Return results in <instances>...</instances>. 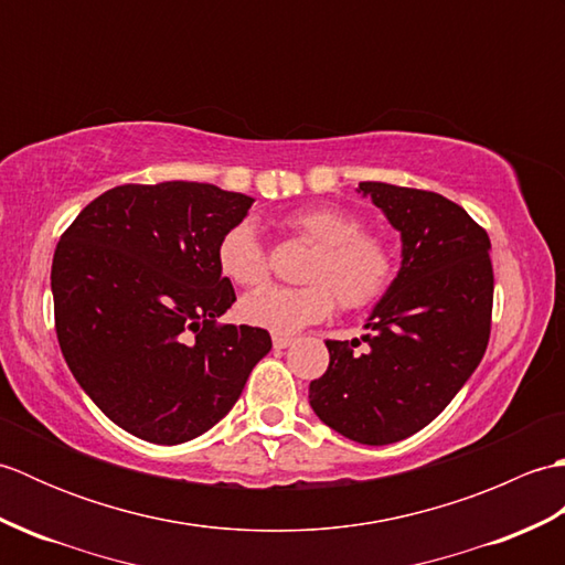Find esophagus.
Instances as JSON below:
<instances>
[{
	"label": "esophagus",
	"mask_w": 565,
	"mask_h": 565,
	"mask_svg": "<svg viewBox=\"0 0 565 565\" xmlns=\"http://www.w3.org/2000/svg\"><path fill=\"white\" fill-rule=\"evenodd\" d=\"M296 340L294 338H281V334H274V350H286L291 347Z\"/></svg>",
	"instance_id": "esophagus-1"
}]
</instances>
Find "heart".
<instances>
[{
	"mask_svg": "<svg viewBox=\"0 0 565 565\" xmlns=\"http://www.w3.org/2000/svg\"><path fill=\"white\" fill-rule=\"evenodd\" d=\"M281 225L316 245L306 262L303 286H267L239 301V316L274 334H294L326 320L334 298L347 310H359L388 291L395 276V255L388 239L364 231L359 215L334 206H303L284 215ZM218 269L237 286L267 281L269 264L252 223H235L215 247Z\"/></svg>",
	"mask_w": 565,
	"mask_h": 565,
	"instance_id": "obj_1",
	"label": "heart"
}]
</instances>
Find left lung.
Masks as SVG:
<instances>
[{"label": "left lung", "instance_id": "left-lung-1", "mask_svg": "<svg viewBox=\"0 0 565 565\" xmlns=\"http://www.w3.org/2000/svg\"><path fill=\"white\" fill-rule=\"evenodd\" d=\"M403 237V264L359 340H328L310 381L316 415L359 444H393L427 427L481 364L493 316L490 237L435 191L362 182Z\"/></svg>", "mask_w": 565, "mask_h": 565}]
</instances>
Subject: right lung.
I'll return each mask as SVG.
<instances>
[{
  "label": "right lung",
  "mask_w": 565,
  "mask_h": 565,
  "mask_svg": "<svg viewBox=\"0 0 565 565\" xmlns=\"http://www.w3.org/2000/svg\"><path fill=\"white\" fill-rule=\"evenodd\" d=\"M249 206L213 184H124L60 237L51 271L60 352L130 435L182 444L209 431L271 350L267 330L215 322L235 303L215 247Z\"/></svg>",
  "instance_id": "obj_1"
}]
</instances>
